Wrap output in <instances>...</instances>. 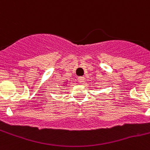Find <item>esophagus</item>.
I'll return each mask as SVG.
<instances>
[{"mask_svg": "<svg viewBox=\"0 0 150 150\" xmlns=\"http://www.w3.org/2000/svg\"><path fill=\"white\" fill-rule=\"evenodd\" d=\"M85 81V78L84 77H79L78 78V81H79L80 84H82Z\"/></svg>", "mask_w": 150, "mask_h": 150, "instance_id": "1", "label": "esophagus"}]
</instances>
